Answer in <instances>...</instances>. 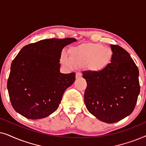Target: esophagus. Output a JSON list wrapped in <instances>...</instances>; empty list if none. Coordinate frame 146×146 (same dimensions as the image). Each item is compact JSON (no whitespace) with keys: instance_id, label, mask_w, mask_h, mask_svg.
I'll list each match as a JSON object with an SVG mask.
<instances>
[{"instance_id":"obj_1","label":"esophagus","mask_w":146,"mask_h":146,"mask_svg":"<svg viewBox=\"0 0 146 146\" xmlns=\"http://www.w3.org/2000/svg\"><path fill=\"white\" fill-rule=\"evenodd\" d=\"M82 77V74L80 72H77L76 74V78H80Z\"/></svg>"}]
</instances>
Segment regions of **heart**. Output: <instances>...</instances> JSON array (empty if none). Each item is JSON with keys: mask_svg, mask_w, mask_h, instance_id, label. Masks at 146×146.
<instances>
[{"mask_svg": "<svg viewBox=\"0 0 146 146\" xmlns=\"http://www.w3.org/2000/svg\"><path fill=\"white\" fill-rule=\"evenodd\" d=\"M70 55L64 52L61 54L60 61L65 66L74 68L86 64L91 71L99 72L110 64L113 59V52L101 44H86L72 47Z\"/></svg>", "mask_w": 146, "mask_h": 146, "instance_id": "obj_1", "label": "heart"}]
</instances>
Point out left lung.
<instances>
[{"label": "left lung", "mask_w": 146, "mask_h": 146, "mask_svg": "<svg viewBox=\"0 0 146 146\" xmlns=\"http://www.w3.org/2000/svg\"><path fill=\"white\" fill-rule=\"evenodd\" d=\"M113 56L103 71L83 72L87 82L84 103L90 113L104 122L113 123L131 114L140 88L139 70L129 54L110 45Z\"/></svg>", "instance_id": "1"}]
</instances>
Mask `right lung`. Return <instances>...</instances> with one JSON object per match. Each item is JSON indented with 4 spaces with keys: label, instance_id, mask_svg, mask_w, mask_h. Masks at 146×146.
<instances>
[{
    "label": "right lung",
    "instance_id": "obj_1",
    "mask_svg": "<svg viewBox=\"0 0 146 146\" xmlns=\"http://www.w3.org/2000/svg\"><path fill=\"white\" fill-rule=\"evenodd\" d=\"M75 38L45 39L21 50L11 66L7 89L12 106L23 116L44 118L56 110L75 73L60 72L63 48Z\"/></svg>",
    "mask_w": 146,
    "mask_h": 146
}]
</instances>
